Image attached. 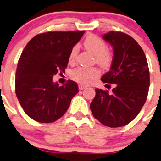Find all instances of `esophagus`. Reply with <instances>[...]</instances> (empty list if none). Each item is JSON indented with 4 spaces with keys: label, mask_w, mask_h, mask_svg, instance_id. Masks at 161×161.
Wrapping results in <instances>:
<instances>
[{
    "label": "esophagus",
    "mask_w": 161,
    "mask_h": 161,
    "mask_svg": "<svg viewBox=\"0 0 161 161\" xmlns=\"http://www.w3.org/2000/svg\"><path fill=\"white\" fill-rule=\"evenodd\" d=\"M86 87H86V86H84V85H82V84L78 85V88H79V90H84Z\"/></svg>",
    "instance_id": "esophagus-1"
}]
</instances>
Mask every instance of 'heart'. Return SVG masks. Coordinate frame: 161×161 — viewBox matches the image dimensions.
<instances>
[{
	"label": "heart",
	"instance_id": "obj_1",
	"mask_svg": "<svg viewBox=\"0 0 161 161\" xmlns=\"http://www.w3.org/2000/svg\"><path fill=\"white\" fill-rule=\"evenodd\" d=\"M84 47L95 55L96 62L101 67L106 68L112 62V54L106 50L105 42L95 35H90L86 37L83 42ZM78 54V47H74L70 51L69 60L73 61ZM100 75V71L97 68H84L78 67L71 72V78L82 85H88Z\"/></svg>",
	"mask_w": 161,
	"mask_h": 161
}]
</instances>
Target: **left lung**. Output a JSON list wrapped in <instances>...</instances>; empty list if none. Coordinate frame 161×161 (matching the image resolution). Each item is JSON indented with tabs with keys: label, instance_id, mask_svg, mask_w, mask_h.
I'll list each match as a JSON object with an SVG mask.
<instances>
[{
	"label": "left lung",
	"instance_id": "8db88e82",
	"mask_svg": "<svg viewBox=\"0 0 161 161\" xmlns=\"http://www.w3.org/2000/svg\"><path fill=\"white\" fill-rule=\"evenodd\" d=\"M102 38L113 47V60L110 71L101 77V81L114 84V87L111 93L96 89L90 109L105 126L118 128L134 119L145 104L150 86L149 68L144 51L132 37L110 31Z\"/></svg>",
	"mask_w": 161,
	"mask_h": 161
}]
</instances>
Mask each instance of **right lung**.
I'll return each mask as SVG.
<instances>
[{
	"mask_svg": "<svg viewBox=\"0 0 161 161\" xmlns=\"http://www.w3.org/2000/svg\"><path fill=\"white\" fill-rule=\"evenodd\" d=\"M85 31L47 32L32 37L23 51L15 76V92L24 112L40 123H52L64 115L79 92L75 82L59 86L53 76L64 71L70 51Z\"/></svg>",
	"mask_w": 161,
	"mask_h": 161,
	"instance_id": "right-lung-1",
	"label": "right lung"
}]
</instances>
